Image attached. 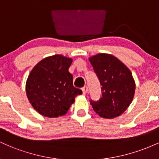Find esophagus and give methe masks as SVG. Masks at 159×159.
<instances>
[{
    "mask_svg": "<svg viewBox=\"0 0 159 159\" xmlns=\"http://www.w3.org/2000/svg\"><path fill=\"white\" fill-rule=\"evenodd\" d=\"M87 91H88V87H87V86H85V87H84L83 88H82V92H83V94L87 93Z\"/></svg>",
    "mask_w": 159,
    "mask_h": 159,
    "instance_id": "34e87169",
    "label": "esophagus"
}]
</instances>
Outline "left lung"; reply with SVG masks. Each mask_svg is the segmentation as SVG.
<instances>
[{
  "instance_id": "1",
  "label": "left lung",
  "mask_w": 159,
  "mask_h": 159,
  "mask_svg": "<svg viewBox=\"0 0 159 159\" xmlns=\"http://www.w3.org/2000/svg\"><path fill=\"white\" fill-rule=\"evenodd\" d=\"M89 60L102 86L99 99L90 101L93 108L100 116L107 119L120 116L134 98L135 83L132 72L111 54H98Z\"/></svg>"
}]
</instances>
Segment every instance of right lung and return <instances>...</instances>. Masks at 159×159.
<instances>
[{
  "label": "right lung",
  "instance_id": "1",
  "mask_svg": "<svg viewBox=\"0 0 159 159\" xmlns=\"http://www.w3.org/2000/svg\"><path fill=\"white\" fill-rule=\"evenodd\" d=\"M72 60L53 55L42 60L32 69L26 82V93L31 105L47 117L63 116L69 111L80 89L73 86L69 72Z\"/></svg>",
  "mask_w": 159,
  "mask_h": 159
}]
</instances>
